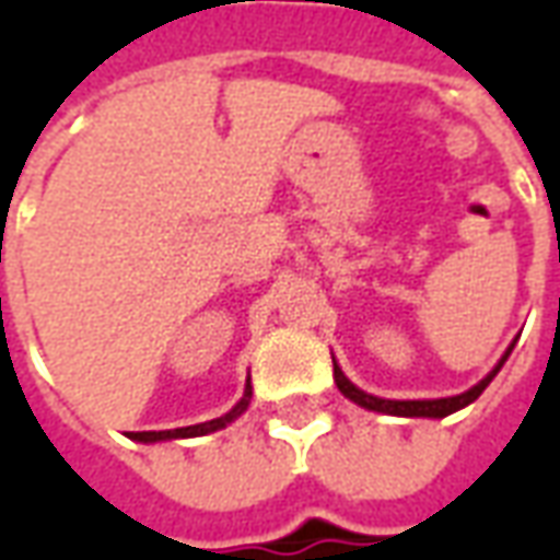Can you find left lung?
Wrapping results in <instances>:
<instances>
[{
	"instance_id": "1",
	"label": "left lung",
	"mask_w": 560,
	"mask_h": 560,
	"mask_svg": "<svg viewBox=\"0 0 560 560\" xmlns=\"http://www.w3.org/2000/svg\"><path fill=\"white\" fill-rule=\"evenodd\" d=\"M513 351V345L506 348V353L498 360L489 375L482 377L477 387H470L468 393H458V396H450V399H417V401H396V399H377V396H369L363 393L360 387H353L351 381L345 377V372L339 369V363L332 360V375H336V387L341 389V396H348L351 401H357L360 408H369V411H377V413H393V417H434V420H441L446 413L458 411V408H465L470 405L474 399H480V393L489 384H492V377L501 372V365L506 363V357Z\"/></svg>"
}]
</instances>
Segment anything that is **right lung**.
<instances>
[{"instance_id": "right-lung-1", "label": "right lung", "mask_w": 560, "mask_h": 560, "mask_svg": "<svg viewBox=\"0 0 560 560\" xmlns=\"http://www.w3.org/2000/svg\"><path fill=\"white\" fill-rule=\"evenodd\" d=\"M248 401H252V384H245L243 399L233 405L231 411L224 413V417H215V420L209 422H197V425H185V429H167V432H128V438H135V441H143V444H155V441H173V438H197V434H209V432H219L224 429L228 422H233L240 413L248 408Z\"/></svg>"}]
</instances>
